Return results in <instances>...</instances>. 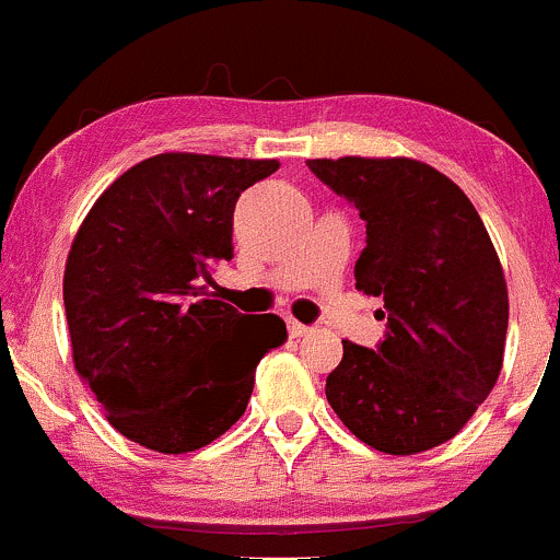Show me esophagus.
I'll return each instance as SVG.
<instances>
[{"mask_svg": "<svg viewBox=\"0 0 560 560\" xmlns=\"http://www.w3.org/2000/svg\"><path fill=\"white\" fill-rule=\"evenodd\" d=\"M287 329H290L292 338H303V335L311 332L308 325H300V322H295V319H287Z\"/></svg>", "mask_w": 560, "mask_h": 560, "instance_id": "34e87169", "label": "esophagus"}]
</instances>
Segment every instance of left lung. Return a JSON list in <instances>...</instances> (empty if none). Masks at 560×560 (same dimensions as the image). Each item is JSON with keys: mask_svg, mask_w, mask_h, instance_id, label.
<instances>
[{"mask_svg": "<svg viewBox=\"0 0 560 560\" xmlns=\"http://www.w3.org/2000/svg\"><path fill=\"white\" fill-rule=\"evenodd\" d=\"M308 168L368 228L357 290L384 298V340H343L327 402L375 451L410 456L451 440L499 378L508 284L469 198L408 158H338Z\"/></svg>", "mask_w": 560, "mask_h": 560, "instance_id": "left-lung-1", "label": "left lung"}]
</instances>
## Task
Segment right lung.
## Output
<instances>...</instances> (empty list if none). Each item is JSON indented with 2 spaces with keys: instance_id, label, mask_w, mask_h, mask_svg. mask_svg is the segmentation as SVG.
<instances>
[{
  "instance_id": "right-lung-1",
  "label": "right lung",
  "mask_w": 560,
  "mask_h": 560,
  "mask_svg": "<svg viewBox=\"0 0 560 560\" xmlns=\"http://www.w3.org/2000/svg\"><path fill=\"white\" fill-rule=\"evenodd\" d=\"M276 161L163 152L117 176L63 273L74 368L120 434L158 453L209 445L244 416L255 370L287 340L276 314L206 290L233 257L241 192Z\"/></svg>"
}]
</instances>
